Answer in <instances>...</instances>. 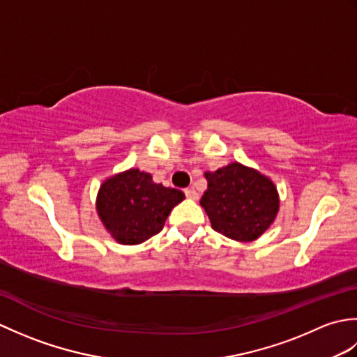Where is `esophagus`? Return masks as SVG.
<instances>
[{"instance_id":"obj_1","label":"esophagus","mask_w":357,"mask_h":357,"mask_svg":"<svg viewBox=\"0 0 357 357\" xmlns=\"http://www.w3.org/2000/svg\"><path fill=\"white\" fill-rule=\"evenodd\" d=\"M184 193H185V196H187L188 199H196V198H198V193H196V190H195L193 187L192 188H185Z\"/></svg>"}]
</instances>
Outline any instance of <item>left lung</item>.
<instances>
[{
  "instance_id": "8db88e82",
  "label": "left lung",
  "mask_w": 357,
  "mask_h": 357,
  "mask_svg": "<svg viewBox=\"0 0 357 357\" xmlns=\"http://www.w3.org/2000/svg\"><path fill=\"white\" fill-rule=\"evenodd\" d=\"M207 190L201 206L213 230L224 236L255 241L275 221L279 198L275 184L257 170L231 162L216 172H207Z\"/></svg>"
}]
</instances>
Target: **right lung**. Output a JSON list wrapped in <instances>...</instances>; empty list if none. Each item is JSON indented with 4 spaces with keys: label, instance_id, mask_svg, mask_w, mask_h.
<instances>
[{
    "label": "right lung",
    "instance_id": "obj_1",
    "mask_svg": "<svg viewBox=\"0 0 357 357\" xmlns=\"http://www.w3.org/2000/svg\"><path fill=\"white\" fill-rule=\"evenodd\" d=\"M183 199L181 190L155 184L150 173L130 169L101 185L96 210L113 238L135 245L161 231L172 208Z\"/></svg>",
    "mask_w": 357,
    "mask_h": 357
}]
</instances>
